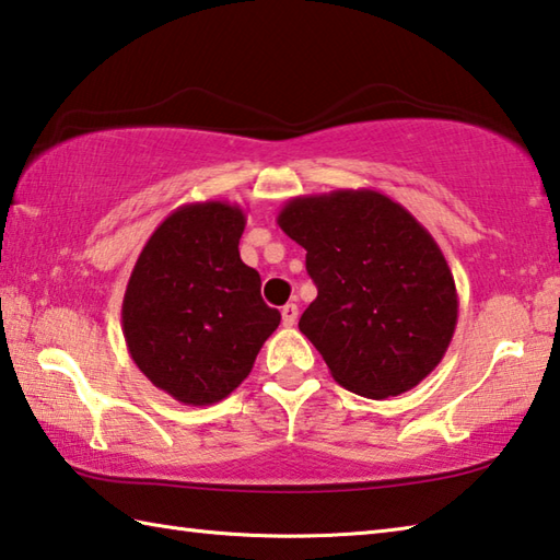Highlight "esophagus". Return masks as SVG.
I'll return each mask as SVG.
<instances>
[{"mask_svg": "<svg viewBox=\"0 0 560 560\" xmlns=\"http://www.w3.org/2000/svg\"><path fill=\"white\" fill-rule=\"evenodd\" d=\"M281 320H283V325H287V328H291V325H296V320H299V306H296V303H287V306L281 308Z\"/></svg>", "mask_w": 560, "mask_h": 560, "instance_id": "34e87169", "label": "esophagus"}]
</instances>
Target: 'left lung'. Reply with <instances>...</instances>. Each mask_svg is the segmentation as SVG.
<instances>
[{"label":"left lung","mask_w":560,"mask_h":560,"mask_svg":"<svg viewBox=\"0 0 560 560\" xmlns=\"http://www.w3.org/2000/svg\"><path fill=\"white\" fill-rule=\"evenodd\" d=\"M277 222L306 249L318 296L299 328L335 382L386 399L439 368L457 325L455 279L409 210L380 190L340 188L291 198Z\"/></svg>","instance_id":"8db88e82"}]
</instances>
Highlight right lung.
<instances>
[{
    "label": "right lung",
    "mask_w": 560,
    "mask_h": 560,
    "mask_svg": "<svg viewBox=\"0 0 560 560\" xmlns=\"http://www.w3.org/2000/svg\"><path fill=\"white\" fill-rule=\"evenodd\" d=\"M247 215L228 200L188 202L141 249L121 301V332L144 377L186 406H210L247 380L279 328L257 269L240 259Z\"/></svg>",
    "instance_id": "add662e5"
}]
</instances>
